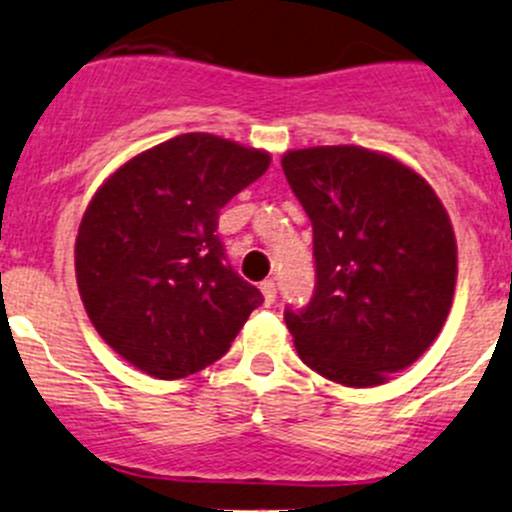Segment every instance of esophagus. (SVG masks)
Here are the masks:
<instances>
[{"instance_id": "1", "label": "esophagus", "mask_w": 512, "mask_h": 512, "mask_svg": "<svg viewBox=\"0 0 512 512\" xmlns=\"http://www.w3.org/2000/svg\"><path fill=\"white\" fill-rule=\"evenodd\" d=\"M261 293L266 306H271V303L276 301V281H273V278H266V281L261 283Z\"/></svg>"}]
</instances>
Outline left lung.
I'll return each mask as SVG.
<instances>
[{
    "mask_svg": "<svg viewBox=\"0 0 512 512\" xmlns=\"http://www.w3.org/2000/svg\"><path fill=\"white\" fill-rule=\"evenodd\" d=\"M313 226L316 286L286 306L301 361L328 381L381 386L435 341L455 291V236L428 181L363 146L281 159Z\"/></svg>",
    "mask_w": 512,
    "mask_h": 512,
    "instance_id": "8db88e82",
    "label": "left lung"
}]
</instances>
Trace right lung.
I'll use <instances>...</instances> for the list:
<instances>
[{"label": "right lung", "mask_w": 512, "mask_h": 512, "mask_svg": "<svg viewBox=\"0 0 512 512\" xmlns=\"http://www.w3.org/2000/svg\"><path fill=\"white\" fill-rule=\"evenodd\" d=\"M271 164L266 151L181 134L126 161L79 226L77 283L99 336L174 381L219 361L261 291L231 268L219 211Z\"/></svg>", "instance_id": "right-lung-1"}]
</instances>
